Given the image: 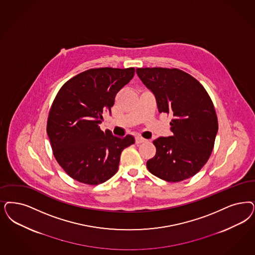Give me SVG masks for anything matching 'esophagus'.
Returning a JSON list of instances; mask_svg holds the SVG:
<instances>
[{
  "instance_id": "1",
  "label": "esophagus",
  "mask_w": 255,
  "mask_h": 255,
  "mask_svg": "<svg viewBox=\"0 0 255 255\" xmlns=\"http://www.w3.org/2000/svg\"><path fill=\"white\" fill-rule=\"evenodd\" d=\"M146 139L145 138H143V137H141V136H136L135 137V144H140V143H144V142H146Z\"/></svg>"
}]
</instances>
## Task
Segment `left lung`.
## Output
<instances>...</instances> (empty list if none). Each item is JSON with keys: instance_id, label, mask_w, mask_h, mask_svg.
Masks as SVG:
<instances>
[{"instance_id": "8db88e82", "label": "left lung", "mask_w": 255, "mask_h": 255, "mask_svg": "<svg viewBox=\"0 0 255 255\" xmlns=\"http://www.w3.org/2000/svg\"><path fill=\"white\" fill-rule=\"evenodd\" d=\"M136 73L155 96L159 112L173 116V134L153 140L156 153L147 162L149 172L172 183L192 177L210 157L219 130L210 97L183 70L139 68Z\"/></svg>"}]
</instances>
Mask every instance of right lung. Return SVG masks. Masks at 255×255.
I'll return each instance as SVG.
<instances>
[{"label": "right lung", "mask_w": 255, "mask_h": 255, "mask_svg": "<svg viewBox=\"0 0 255 255\" xmlns=\"http://www.w3.org/2000/svg\"><path fill=\"white\" fill-rule=\"evenodd\" d=\"M134 75V69H90L69 80L51 107L47 133L53 155L68 175L96 185L116 174L123 149L132 135L118 137L103 132V113H111L117 93Z\"/></svg>", "instance_id": "obj_1"}]
</instances>
